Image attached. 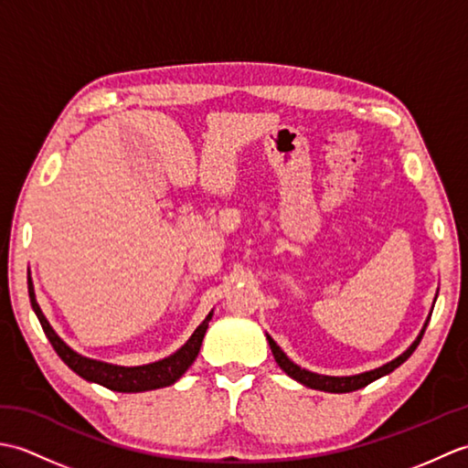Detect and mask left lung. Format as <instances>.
<instances>
[{
    "mask_svg": "<svg viewBox=\"0 0 468 468\" xmlns=\"http://www.w3.org/2000/svg\"><path fill=\"white\" fill-rule=\"evenodd\" d=\"M436 297H439V292H436ZM436 297H434V302H436ZM432 307H434V305H432ZM431 314H432V312H431ZM431 314H429V317H426V322H424V325H422L420 334L416 335V340H414L409 347H406V350H404L400 356H396L394 360L382 364L380 367H374V370H367V372H362V374H354V376H325V374H317V372L305 370V367L297 366V364L292 360V357L287 356V354L282 350V347L275 344V340H273V337H271L270 334H265V337H267V342H270V347H271V352H273V357H275L277 366H280L287 376L293 378L295 382H300V384H303V386H307V388H314V390L334 392V394H346V392L360 390V388H364V386H367L370 382L378 380V378L388 376L390 372H394L396 367L402 366L406 360H409V357L412 356V352L416 350V346H419L420 340H422L426 325H429V322H431Z\"/></svg>",
    "mask_w": 468,
    "mask_h": 468,
    "instance_id": "1",
    "label": "left lung"
}]
</instances>
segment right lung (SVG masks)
<instances>
[{
	"mask_svg": "<svg viewBox=\"0 0 468 468\" xmlns=\"http://www.w3.org/2000/svg\"><path fill=\"white\" fill-rule=\"evenodd\" d=\"M27 292H29V302H32V310L36 312L39 324L44 327V334L48 335L49 344L54 346L56 354L62 357V362L74 370L78 376L84 378L88 382L101 384L108 390L114 392H146V390H156V388H165L175 384L178 378H181L191 364L197 360L198 350H201L203 337L208 327V322L213 317V310L197 327L193 335L178 347V350L171 356L163 357V360H156L151 364L143 366H118V364H108L102 360H94V357H86L72 350L62 337L56 334V330L42 312V307L36 302V292H34V282L32 277H27Z\"/></svg>",
	"mask_w": 468,
	"mask_h": 468,
	"instance_id": "right-lung-1",
	"label": "right lung"
}]
</instances>
